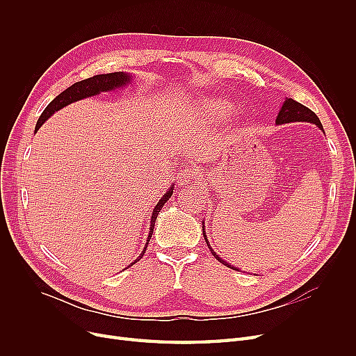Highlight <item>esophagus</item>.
I'll use <instances>...</instances> for the list:
<instances>
[{
	"label": "esophagus",
	"instance_id": "34e87169",
	"mask_svg": "<svg viewBox=\"0 0 356 356\" xmlns=\"http://www.w3.org/2000/svg\"><path fill=\"white\" fill-rule=\"evenodd\" d=\"M196 175H197V172L195 170V168H184V170H181V172H179L177 173V177H176V180H177V183L181 186V184H186V183H189V181H192L195 177H196Z\"/></svg>",
	"mask_w": 356,
	"mask_h": 356
}]
</instances>
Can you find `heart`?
Listing matches in <instances>:
<instances>
[{
	"mask_svg": "<svg viewBox=\"0 0 356 356\" xmlns=\"http://www.w3.org/2000/svg\"><path fill=\"white\" fill-rule=\"evenodd\" d=\"M207 106H208V111L211 112V114L216 115V117H225L229 114V111H231V106L227 102H222V101H213V102L208 104Z\"/></svg>",
	"mask_w": 356,
	"mask_h": 356,
	"instance_id": "1",
	"label": "heart"
}]
</instances>
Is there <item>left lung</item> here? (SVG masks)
<instances>
[{
  "label": "left lung",
  "mask_w": 356,
  "mask_h": 356,
  "mask_svg": "<svg viewBox=\"0 0 356 356\" xmlns=\"http://www.w3.org/2000/svg\"><path fill=\"white\" fill-rule=\"evenodd\" d=\"M289 122H312V124H316L321 129H323L321 120L317 118V115L314 114V112H313L312 109H309L307 106L302 105L300 102H297V101H294V99H291V98H286V101H284L282 109H280V112H278L277 120H275V124H277V125L289 124ZM203 236H204V241H207V244H208L211 252L213 254V257H215L218 261H220V263H222L223 266L231 267L229 264H227V261H223V259L211 248L209 241H208V238H207V234H204V225H203ZM231 268L238 270V268H235V267H231Z\"/></svg>",
  "instance_id": "8db88e82"
}]
</instances>
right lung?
<instances>
[{
    "label": "right lung",
    "mask_w": 356,
    "mask_h": 356,
    "mask_svg": "<svg viewBox=\"0 0 356 356\" xmlns=\"http://www.w3.org/2000/svg\"><path fill=\"white\" fill-rule=\"evenodd\" d=\"M131 81V76L128 73H124V72H114V73H106V74H97V76H92V78H88L85 81H81V82H76L73 83L72 86H69L66 90H63L60 95L56 97L47 106L46 109L43 111V114L40 115L39 121H37L35 124V129H39L43 122H46V120H49L56 111L62 109L63 106L72 104V102H76L79 99H83V98H89V97H95L98 95V93L101 92H108V90H115L117 88H121V86H125L128 82ZM173 193V184L170 186V189H168L167 193H164V196L159 200V203L156 204V208L153 211V215H152V225H149V232H148V238H147V244H145V248L148 245L149 239H152V235H153V231H154V223H156V219H157V215L159 212L161 211V208L164 207V203L170 199ZM145 248L144 251L140 254V257L134 261V263H131V266L136 264L137 261H140V258H143L144 252H145ZM129 267V266H128Z\"/></svg>",
    "instance_id": "add662e5"
}]
</instances>
